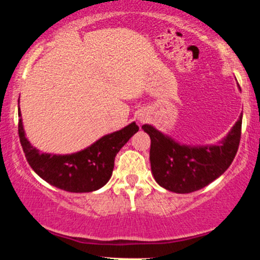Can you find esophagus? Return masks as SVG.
<instances>
[{
    "mask_svg": "<svg viewBox=\"0 0 260 260\" xmlns=\"http://www.w3.org/2000/svg\"><path fill=\"white\" fill-rule=\"evenodd\" d=\"M138 120H139L140 123H143V122H145V120H146V117H145V116H139V117H138Z\"/></svg>",
    "mask_w": 260,
    "mask_h": 260,
    "instance_id": "obj_1",
    "label": "esophagus"
}]
</instances>
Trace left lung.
I'll return each mask as SVG.
<instances>
[{
  "label": "left lung",
  "instance_id": "left-lung-1",
  "mask_svg": "<svg viewBox=\"0 0 260 260\" xmlns=\"http://www.w3.org/2000/svg\"><path fill=\"white\" fill-rule=\"evenodd\" d=\"M243 115L217 144L186 145L152 124L143 129L151 138L150 161L155 182L169 191L189 193L205 188L230 168L240 143Z\"/></svg>",
  "mask_w": 260,
  "mask_h": 260
}]
</instances>
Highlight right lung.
I'll return each instance as SVG.
<instances>
[{
    "mask_svg": "<svg viewBox=\"0 0 260 260\" xmlns=\"http://www.w3.org/2000/svg\"><path fill=\"white\" fill-rule=\"evenodd\" d=\"M138 131V124L132 122L75 153H44L27 139L19 107V137L27 161L48 184L69 192H91L106 185L112 177L116 153Z\"/></svg>",
    "mask_w": 260,
    "mask_h": 260,
    "instance_id": "obj_1",
    "label": "right lung"
}]
</instances>
